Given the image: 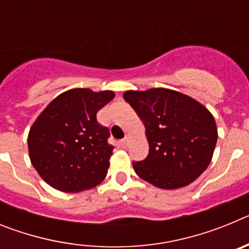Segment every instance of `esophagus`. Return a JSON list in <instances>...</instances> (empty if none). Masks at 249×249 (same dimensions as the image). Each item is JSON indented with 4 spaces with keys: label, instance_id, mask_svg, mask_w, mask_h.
<instances>
[{
    "label": "esophagus",
    "instance_id": "1",
    "mask_svg": "<svg viewBox=\"0 0 249 249\" xmlns=\"http://www.w3.org/2000/svg\"><path fill=\"white\" fill-rule=\"evenodd\" d=\"M128 144H129V137H124L122 141H121V146H122L123 148H126Z\"/></svg>",
    "mask_w": 249,
    "mask_h": 249
}]
</instances>
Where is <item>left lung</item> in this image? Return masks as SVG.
Masks as SVG:
<instances>
[{
	"label": "left lung",
	"mask_w": 249,
	"mask_h": 249,
	"mask_svg": "<svg viewBox=\"0 0 249 249\" xmlns=\"http://www.w3.org/2000/svg\"><path fill=\"white\" fill-rule=\"evenodd\" d=\"M123 98L146 126L148 156L133 162L142 179L176 190L206 171L217 143V126L211 112L193 98L167 89L127 91Z\"/></svg>",
	"instance_id": "8db88e82"
}]
</instances>
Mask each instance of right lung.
I'll return each instance as SVG.
<instances>
[{
	"label": "right lung",
	"instance_id": "1",
	"mask_svg": "<svg viewBox=\"0 0 249 249\" xmlns=\"http://www.w3.org/2000/svg\"><path fill=\"white\" fill-rule=\"evenodd\" d=\"M113 97L112 91L70 89L54 98L32 124L31 162L51 187L80 192L105 179L113 146L97 112Z\"/></svg>",
	"mask_w": 249,
	"mask_h": 249
}]
</instances>
